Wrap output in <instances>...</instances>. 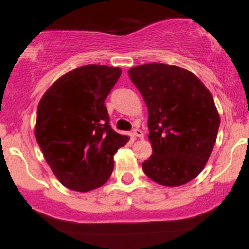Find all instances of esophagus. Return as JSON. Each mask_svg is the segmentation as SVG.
<instances>
[{
  "instance_id": "1",
  "label": "esophagus",
  "mask_w": 249,
  "mask_h": 249,
  "mask_svg": "<svg viewBox=\"0 0 249 249\" xmlns=\"http://www.w3.org/2000/svg\"><path fill=\"white\" fill-rule=\"evenodd\" d=\"M133 134L136 137H138V138H144V133H142V131L139 130V128H134Z\"/></svg>"
}]
</instances>
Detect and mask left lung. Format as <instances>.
<instances>
[{"label": "left lung", "mask_w": 249, "mask_h": 249, "mask_svg": "<svg viewBox=\"0 0 249 249\" xmlns=\"http://www.w3.org/2000/svg\"><path fill=\"white\" fill-rule=\"evenodd\" d=\"M128 76L148 110L152 156L142 171L164 186L187 184L204 170L216 141L220 117L212 95L198 77L176 65H138Z\"/></svg>", "instance_id": "left-lung-1"}]
</instances>
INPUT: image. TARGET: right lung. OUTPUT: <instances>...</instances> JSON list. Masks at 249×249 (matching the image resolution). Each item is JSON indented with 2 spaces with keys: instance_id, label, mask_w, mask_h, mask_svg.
Wrapping results in <instances>:
<instances>
[{
  "instance_id": "add662e5",
  "label": "right lung",
  "mask_w": 249,
  "mask_h": 249,
  "mask_svg": "<svg viewBox=\"0 0 249 249\" xmlns=\"http://www.w3.org/2000/svg\"><path fill=\"white\" fill-rule=\"evenodd\" d=\"M121 73L107 65L76 68L39 101L36 141L57 179L70 190L88 192L104 185L113 171V154L130 139L112 130L104 104Z\"/></svg>"
}]
</instances>
